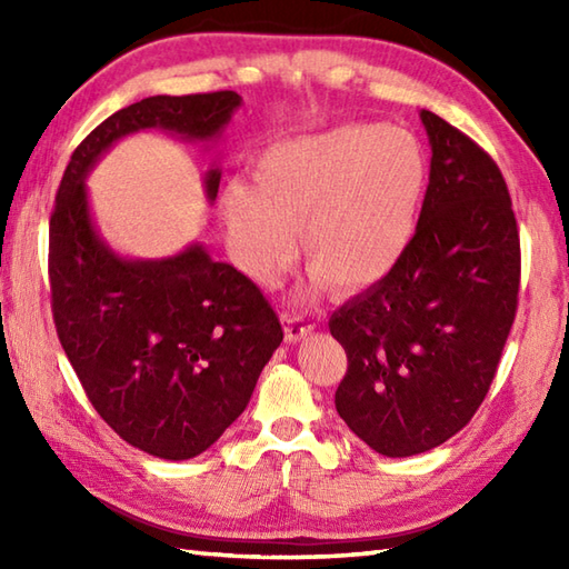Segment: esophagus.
<instances>
[{
    "instance_id": "1",
    "label": "esophagus",
    "mask_w": 569,
    "mask_h": 569,
    "mask_svg": "<svg viewBox=\"0 0 569 569\" xmlns=\"http://www.w3.org/2000/svg\"><path fill=\"white\" fill-rule=\"evenodd\" d=\"M283 330H286V342H300L303 337H308L312 332V325L303 318L283 316Z\"/></svg>"
}]
</instances>
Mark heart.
I'll return each mask as SVG.
<instances>
[{
  "label": "heart",
  "mask_w": 569,
  "mask_h": 569,
  "mask_svg": "<svg viewBox=\"0 0 569 569\" xmlns=\"http://www.w3.org/2000/svg\"><path fill=\"white\" fill-rule=\"evenodd\" d=\"M430 178L416 134L347 124L271 143L251 166V188L220 196L239 269L269 286L300 251L335 291H361L389 276L413 241Z\"/></svg>",
  "instance_id": "heart-1"
}]
</instances>
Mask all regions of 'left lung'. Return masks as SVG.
<instances>
[{
    "label": "left lung",
    "instance_id": "obj_1",
    "mask_svg": "<svg viewBox=\"0 0 569 569\" xmlns=\"http://www.w3.org/2000/svg\"><path fill=\"white\" fill-rule=\"evenodd\" d=\"M430 183L396 269L330 318L347 352L335 406L386 457L428 452L485 401L511 332L521 239L491 156L420 110Z\"/></svg>",
    "mask_w": 569,
    "mask_h": 569
}]
</instances>
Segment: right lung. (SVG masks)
Returning <instances> with one entry per match:
<instances>
[{
    "mask_svg": "<svg viewBox=\"0 0 569 569\" xmlns=\"http://www.w3.org/2000/svg\"><path fill=\"white\" fill-rule=\"evenodd\" d=\"M241 98L232 90L156 94L107 117L72 151L48 229L58 340L90 403L119 438L161 459L208 450L244 413L281 322L261 288L202 244L124 259L100 237L84 178L119 139L161 129L212 143ZM220 168L204 173L212 202Z\"/></svg>",
    "mask_w": 569,
    "mask_h": 569,
    "instance_id": "1",
    "label": "right lung"
}]
</instances>
